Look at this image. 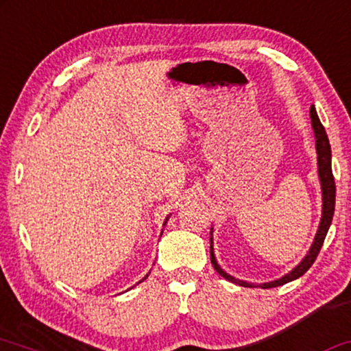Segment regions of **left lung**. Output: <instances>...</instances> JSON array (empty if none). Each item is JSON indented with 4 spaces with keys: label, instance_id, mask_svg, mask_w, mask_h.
<instances>
[{
    "label": "left lung",
    "instance_id": "1",
    "mask_svg": "<svg viewBox=\"0 0 351 351\" xmlns=\"http://www.w3.org/2000/svg\"><path fill=\"white\" fill-rule=\"evenodd\" d=\"M309 114H311V124H313V130H314V137H316L317 171H319V180H321V188H322L321 223H319L317 233H316V237H314L311 250H309V252L306 254L304 259L301 261V263L296 265V267L291 270L290 274L283 275V277L278 278V280H274V282H269V283H261V285H259L261 288H274V287L285 285V283H288V282L296 280V278L301 277V275H303L306 270L311 267V265L314 264V261H316L319 251H321V247L324 245V239H326V234H327V232H329V227L332 223V217H334V210H335V181H334V175H332V165H330V158H332L330 144H329V139H327L326 130H324L321 121H319V117H317L316 108H314V106H311V110H309ZM210 261H212V265H214V269L217 270V272H219L223 278H227V280L233 282V283H238V285H241V287H250V288L254 287V283L243 282V280H238V278L232 277V275H228L223 269L220 267L219 264H217L215 256H214V247H212V238H210Z\"/></svg>",
    "mask_w": 351,
    "mask_h": 351
}]
</instances>
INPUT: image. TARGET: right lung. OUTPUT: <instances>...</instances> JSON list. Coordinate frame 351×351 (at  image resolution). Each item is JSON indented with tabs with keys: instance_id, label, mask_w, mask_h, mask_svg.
Returning <instances> with one entry per match:
<instances>
[{
	"instance_id": "add662e5",
	"label": "right lung",
	"mask_w": 351,
	"mask_h": 351,
	"mask_svg": "<svg viewBox=\"0 0 351 351\" xmlns=\"http://www.w3.org/2000/svg\"><path fill=\"white\" fill-rule=\"evenodd\" d=\"M167 220H168V217H167ZM165 223H167V221H165ZM165 223H163V225H165ZM145 278V277H144ZM144 278H143V280H144ZM143 280H141V282H143Z\"/></svg>"
}]
</instances>
